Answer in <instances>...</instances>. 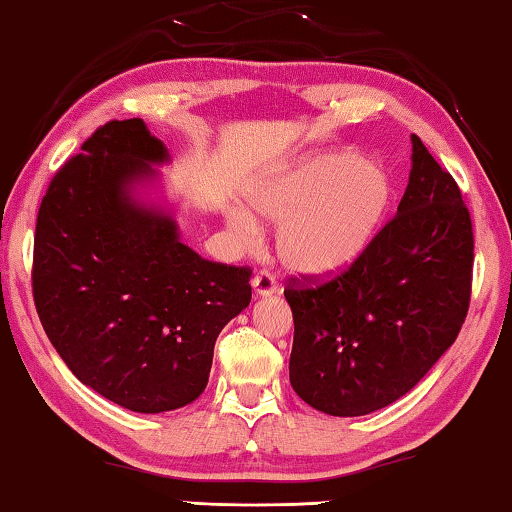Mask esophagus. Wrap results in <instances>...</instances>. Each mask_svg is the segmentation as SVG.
I'll return each instance as SVG.
<instances>
[{
	"mask_svg": "<svg viewBox=\"0 0 512 512\" xmlns=\"http://www.w3.org/2000/svg\"><path fill=\"white\" fill-rule=\"evenodd\" d=\"M253 289L259 298H266V296H273L277 291V284H275V277L271 273H257L253 277Z\"/></svg>",
	"mask_w": 512,
	"mask_h": 512,
	"instance_id": "obj_1",
	"label": "esophagus"
}]
</instances>
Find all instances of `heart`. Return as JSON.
<instances>
[{"instance_id": "b5f03b06", "label": "heart", "mask_w": 512, "mask_h": 512, "mask_svg": "<svg viewBox=\"0 0 512 512\" xmlns=\"http://www.w3.org/2000/svg\"><path fill=\"white\" fill-rule=\"evenodd\" d=\"M246 198L277 228V255L289 271L332 277L359 262L395 205V178L386 164L350 149L311 151L259 176ZM230 228L255 239L259 225L244 210Z\"/></svg>"}]
</instances>
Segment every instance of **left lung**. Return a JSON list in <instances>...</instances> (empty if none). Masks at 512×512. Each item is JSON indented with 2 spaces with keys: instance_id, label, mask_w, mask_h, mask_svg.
<instances>
[{
  "instance_id": "left-lung-1",
  "label": "left lung",
  "mask_w": 512,
  "mask_h": 512,
  "mask_svg": "<svg viewBox=\"0 0 512 512\" xmlns=\"http://www.w3.org/2000/svg\"><path fill=\"white\" fill-rule=\"evenodd\" d=\"M411 176L397 214L359 262L323 284L291 277L289 379L339 418L393 404L456 341L472 293V219L452 173L411 135Z\"/></svg>"
}]
</instances>
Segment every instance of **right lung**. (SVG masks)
Here are the masks:
<instances>
[{
	"label": "right lung",
	"instance_id": "1",
	"mask_svg": "<svg viewBox=\"0 0 512 512\" xmlns=\"http://www.w3.org/2000/svg\"><path fill=\"white\" fill-rule=\"evenodd\" d=\"M167 146L142 119L108 121L40 203L33 300L76 379L135 413L194 402L221 329L250 302L248 266L203 259L173 214L137 198Z\"/></svg>",
	"mask_w": 512,
	"mask_h": 512
}]
</instances>
